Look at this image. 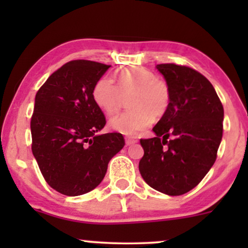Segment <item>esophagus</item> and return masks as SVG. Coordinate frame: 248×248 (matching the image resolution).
Segmentation results:
<instances>
[{"mask_svg": "<svg viewBox=\"0 0 248 248\" xmlns=\"http://www.w3.org/2000/svg\"><path fill=\"white\" fill-rule=\"evenodd\" d=\"M138 142V139L135 136H126V144L127 146H132V144H135Z\"/></svg>", "mask_w": 248, "mask_h": 248, "instance_id": "1", "label": "esophagus"}]
</instances>
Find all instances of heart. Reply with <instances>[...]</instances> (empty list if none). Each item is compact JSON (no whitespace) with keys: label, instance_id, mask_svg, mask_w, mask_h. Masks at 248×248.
Wrapping results in <instances>:
<instances>
[{"label":"heart","instance_id":"b5f03b06","mask_svg":"<svg viewBox=\"0 0 248 248\" xmlns=\"http://www.w3.org/2000/svg\"><path fill=\"white\" fill-rule=\"evenodd\" d=\"M116 84L104 76L92 88V99L105 114L112 115L120 106L122 94L130 108L110 119L109 127L124 135H134L152 124L153 116L163 115L169 107V87L143 67H124L115 76Z\"/></svg>","mask_w":248,"mask_h":248}]
</instances>
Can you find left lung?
I'll list each match as a JSON object with an SVG mask.
<instances>
[{
    "instance_id": "obj_1",
    "label": "left lung",
    "mask_w": 248,
    "mask_h": 248,
    "mask_svg": "<svg viewBox=\"0 0 248 248\" xmlns=\"http://www.w3.org/2000/svg\"><path fill=\"white\" fill-rule=\"evenodd\" d=\"M170 101L153 128L155 138L140 140L144 150L139 163L149 186L179 196L197 186L216 158L223 138L224 108L212 84L186 66L160 64Z\"/></svg>"
}]
</instances>
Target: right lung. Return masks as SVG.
Segmentation results:
<instances>
[{"mask_svg":"<svg viewBox=\"0 0 248 248\" xmlns=\"http://www.w3.org/2000/svg\"><path fill=\"white\" fill-rule=\"evenodd\" d=\"M110 65L72 61L39 88L31 118L32 154L56 191L80 196L95 189L112 157L124 146L120 133L99 134L106 124L92 99L95 81Z\"/></svg>","mask_w":248,"mask_h":248,"instance_id":"obj_1","label":"right lung"}]
</instances>
